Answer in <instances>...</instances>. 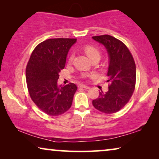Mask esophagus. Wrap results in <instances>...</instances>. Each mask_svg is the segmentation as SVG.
<instances>
[{
  "instance_id": "esophagus-1",
  "label": "esophagus",
  "mask_w": 159,
  "mask_h": 159,
  "mask_svg": "<svg viewBox=\"0 0 159 159\" xmlns=\"http://www.w3.org/2000/svg\"><path fill=\"white\" fill-rule=\"evenodd\" d=\"M79 88H84V89H90V87L84 85V84H80Z\"/></svg>"
}]
</instances>
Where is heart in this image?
I'll return each mask as SVG.
<instances>
[{"label":"heart","mask_w":159,"mask_h":159,"mask_svg":"<svg viewBox=\"0 0 159 159\" xmlns=\"http://www.w3.org/2000/svg\"><path fill=\"white\" fill-rule=\"evenodd\" d=\"M84 51L91 60H93L94 58H99L100 59V58H101V51H100V50L98 48H96L95 46H93V45H86V46L84 48ZM74 58H75V55H74L73 53H71L69 57V60H68L69 62V63L72 62L74 60Z\"/></svg>","instance_id":"obj_1"}]
</instances>
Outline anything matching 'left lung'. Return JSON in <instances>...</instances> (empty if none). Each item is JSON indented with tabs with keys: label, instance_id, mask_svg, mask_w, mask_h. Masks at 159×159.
I'll use <instances>...</instances> for the list:
<instances>
[{
	"label": "left lung",
	"instance_id": "8db88e82",
	"mask_svg": "<svg viewBox=\"0 0 159 159\" xmlns=\"http://www.w3.org/2000/svg\"><path fill=\"white\" fill-rule=\"evenodd\" d=\"M107 49L109 66L107 73L108 90L101 91L93 105L105 114H114L125 107L129 102L135 88L136 66L133 56L125 43L114 37L93 36Z\"/></svg>",
	"mask_w": 159,
	"mask_h": 159
}]
</instances>
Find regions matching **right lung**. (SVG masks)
<instances>
[{"instance_id":"right-lung-1","label":"right lung","mask_w":159,"mask_h":159,"mask_svg":"<svg viewBox=\"0 0 159 159\" xmlns=\"http://www.w3.org/2000/svg\"><path fill=\"white\" fill-rule=\"evenodd\" d=\"M77 42L74 38H52L40 43L30 56L26 67V81L30 98L45 114L58 116L70 108L75 84L58 86L59 72L64 68L67 53Z\"/></svg>"}]
</instances>
